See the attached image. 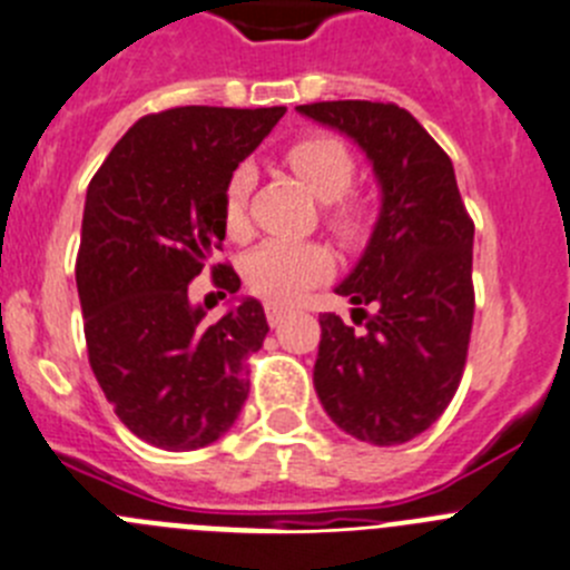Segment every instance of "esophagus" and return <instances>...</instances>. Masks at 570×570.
I'll list each match as a JSON object with an SVG mask.
<instances>
[{
	"instance_id": "1",
	"label": "esophagus",
	"mask_w": 570,
	"mask_h": 570,
	"mask_svg": "<svg viewBox=\"0 0 570 570\" xmlns=\"http://www.w3.org/2000/svg\"><path fill=\"white\" fill-rule=\"evenodd\" d=\"M264 312H267L269 326H278V323L286 317V306H281V303H267V306H264Z\"/></svg>"
}]
</instances>
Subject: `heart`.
Instances as JSON below:
<instances>
[{
  "mask_svg": "<svg viewBox=\"0 0 570 570\" xmlns=\"http://www.w3.org/2000/svg\"><path fill=\"white\" fill-rule=\"evenodd\" d=\"M286 163L306 183V188L326 202V225L345 244H360L374 230V210L368 202L348 196L357 163L348 148L326 135L303 137L286 148ZM253 165L242 163L233 168L222 190V222L230 236L247 233V205L253 194ZM332 273V255L321 244L264 242L244 258V281L249 289L273 303L295 301L301 292L315 286Z\"/></svg>",
  "mask_w": 570,
  "mask_h": 570,
  "instance_id": "b5f03b06",
  "label": "heart"
}]
</instances>
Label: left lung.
<instances>
[{"mask_svg":"<svg viewBox=\"0 0 570 570\" xmlns=\"http://www.w3.org/2000/svg\"><path fill=\"white\" fill-rule=\"evenodd\" d=\"M297 111L357 142L382 188L368 247L334 289L357 306L351 317H365V328L321 315L315 391L332 422L354 439L405 444L446 411L464 374L475 315V225L453 163L407 109L323 100Z\"/></svg>","mask_w":570,"mask_h":570,"instance_id":"8db88e82","label":"left lung"}]
</instances>
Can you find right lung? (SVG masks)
<instances>
[{"instance_id": "1", "label": "right lung", "mask_w": 570, "mask_h": 570, "mask_svg": "<svg viewBox=\"0 0 570 570\" xmlns=\"http://www.w3.org/2000/svg\"><path fill=\"white\" fill-rule=\"evenodd\" d=\"M284 106H177L140 117L87 190L76 261L89 365L117 419L163 450H199L233 428L264 345V306L244 297L207 323L188 284L225 242L227 177ZM222 297L242 281L213 267Z\"/></svg>"}]
</instances>
